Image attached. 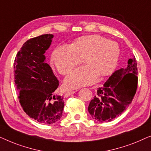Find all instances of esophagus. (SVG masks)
<instances>
[{"label": "esophagus", "mask_w": 151, "mask_h": 151, "mask_svg": "<svg viewBox=\"0 0 151 151\" xmlns=\"http://www.w3.org/2000/svg\"><path fill=\"white\" fill-rule=\"evenodd\" d=\"M76 93V91H67L66 93L65 94V98H67V97H69L71 96V95L75 93Z\"/></svg>", "instance_id": "obj_1"}]
</instances>
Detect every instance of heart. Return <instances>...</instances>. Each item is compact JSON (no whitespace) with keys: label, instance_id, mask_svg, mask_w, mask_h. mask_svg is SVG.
Returning a JSON list of instances; mask_svg holds the SVG:
<instances>
[{"label":"heart","instance_id":"heart-1","mask_svg":"<svg viewBox=\"0 0 151 151\" xmlns=\"http://www.w3.org/2000/svg\"><path fill=\"white\" fill-rule=\"evenodd\" d=\"M119 47L116 42L99 35L80 37L69 46L58 47L51 60L58 72L67 75L81 63L85 65L72 71L65 80L67 88H76L94 83L100 78L111 75L117 67Z\"/></svg>","mask_w":151,"mask_h":151}]
</instances>
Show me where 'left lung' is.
<instances>
[{
	"label": "left lung",
	"instance_id": "1",
	"mask_svg": "<svg viewBox=\"0 0 151 151\" xmlns=\"http://www.w3.org/2000/svg\"><path fill=\"white\" fill-rule=\"evenodd\" d=\"M137 65L135 57L129 59L128 67L115 71L103 87L97 90L88 111L94 119L110 122L119 116L133 101L137 88Z\"/></svg>",
	"mask_w": 151,
	"mask_h": 151
}]
</instances>
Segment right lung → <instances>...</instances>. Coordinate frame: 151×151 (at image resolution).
Returning <instances> with one entry per match:
<instances>
[{
  "instance_id": "1",
  "label": "right lung",
  "mask_w": 151,
  "mask_h": 151,
  "mask_svg": "<svg viewBox=\"0 0 151 151\" xmlns=\"http://www.w3.org/2000/svg\"><path fill=\"white\" fill-rule=\"evenodd\" d=\"M53 34H43L26 41L14 60L15 84L18 100L26 114L39 123L51 124L63 116V98L55 96L59 85L44 53Z\"/></svg>"
}]
</instances>
